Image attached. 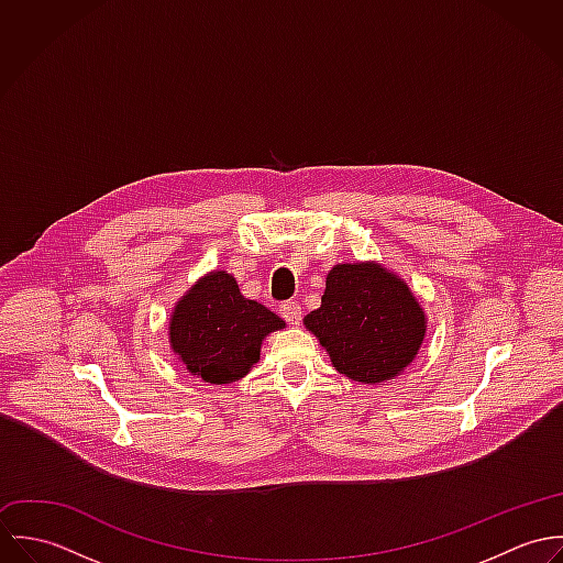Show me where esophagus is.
<instances>
[{
	"mask_svg": "<svg viewBox=\"0 0 563 563\" xmlns=\"http://www.w3.org/2000/svg\"><path fill=\"white\" fill-rule=\"evenodd\" d=\"M279 314L288 324H299L301 321V308L297 301H286L279 306Z\"/></svg>",
	"mask_w": 563,
	"mask_h": 563,
	"instance_id": "esophagus-1",
	"label": "esophagus"
}]
</instances>
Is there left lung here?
I'll return each instance as SVG.
<instances>
[{
  "instance_id": "8db88e82",
  "label": "left lung",
  "mask_w": 563,
  "mask_h": 563,
  "mask_svg": "<svg viewBox=\"0 0 563 563\" xmlns=\"http://www.w3.org/2000/svg\"><path fill=\"white\" fill-rule=\"evenodd\" d=\"M306 327L338 373L379 384L399 375L424 338V314L409 288L379 264H338Z\"/></svg>"
}]
</instances>
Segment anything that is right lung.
<instances>
[{"label":"right lung","instance_id":"obj_1","mask_svg":"<svg viewBox=\"0 0 563 563\" xmlns=\"http://www.w3.org/2000/svg\"><path fill=\"white\" fill-rule=\"evenodd\" d=\"M282 327L277 314L242 297L232 275L217 271L177 303L168 338L190 373L210 384H232L260 360L262 338Z\"/></svg>","mask_w":563,"mask_h":563}]
</instances>
